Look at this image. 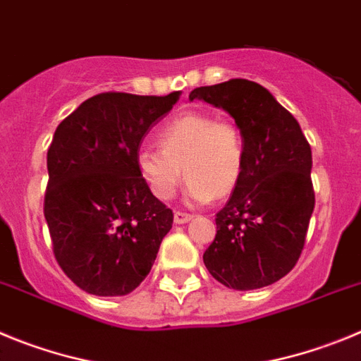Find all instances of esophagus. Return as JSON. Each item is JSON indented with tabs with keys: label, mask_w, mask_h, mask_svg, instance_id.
I'll return each mask as SVG.
<instances>
[{
	"label": "esophagus",
	"mask_w": 361,
	"mask_h": 361,
	"mask_svg": "<svg viewBox=\"0 0 361 361\" xmlns=\"http://www.w3.org/2000/svg\"><path fill=\"white\" fill-rule=\"evenodd\" d=\"M190 219H192V214L181 212V210L174 212V223H176V225H183V223H188Z\"/></svg>",
	"instance_id": "34e87169"
}]
</instances>
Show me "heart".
Segmentation results:
<instances>
[{
	"label": "heart",
	"mask_w": 361,
	"mask_h": 361,
	"mask_svg": "<svg viewBox=\"0 0 361 361\" xmlns=\"http://www.w3.org/2000/svg\"><path fill=\"white\" fill-rule=\"evenodd\" d=\"M160 147H144L136 157L142 180L158 200H171L187 178L188 203L228 196L243 173L241 131L230 120L209 113H185L158 133Z\"/></svg>",
	"instance_id": "obj_1"
}]
</instances>
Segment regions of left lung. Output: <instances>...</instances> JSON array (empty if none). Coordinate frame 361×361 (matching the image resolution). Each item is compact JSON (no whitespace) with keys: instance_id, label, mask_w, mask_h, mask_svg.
Here are the masks:
<instances>
[{"instance_id":"obj_1","label":"left lung","mask_w":361,"mask_h":361,"mask_svg":"<svg viewBox=\"0 0 361 361\" xmlns=\"http://www.w3.org/2000/svg\"><path fill=\"white\" fill-rule=\"evenodd\" d=\"M223 108L243 136V173L216 214L217 233L203 253L216 281L233 290L274 284L297 264L314 209L311 147L288 109L261 84L230 79L192 90Z\"/></svg>"}]
</instances>
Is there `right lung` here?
Returning a JSON list of instances; mask_svg holds the SVG:
<instances>
[{"instance_id": "right-lung-1", "label": "right lung", "mask_w": 361, "mask_h": 361, "mask_svg": "<svg viewBox=\"0 0 361 361\" xmlns=\"http://www.w3.org/2000/svg\"><path fill=\"white\" fill-rule=\"evenodd\" d=\"M178 99L180 92L99 93L55 129L44 217L55 259L86 293H131L173 228V210L152 196L136 157L149 128Z\"/></svg>"}]
</instances>
